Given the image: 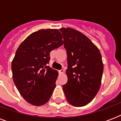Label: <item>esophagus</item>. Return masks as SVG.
<instances>
[{"instance_id": "1", "label": "esophagus", "mask_w": 121, "mask_h": 121, "mask_svg": "<svg viewBox=\"0 0 121 121\" xmlns=\"http://www.w3.org/2000/svg\"><path fill=\"white\" fill-rule=\"evenodd\" d=\"M59 73L60 74H62L64 73V70L63 69H61L60 70H59Z\"/></svg>"}]
</instances>
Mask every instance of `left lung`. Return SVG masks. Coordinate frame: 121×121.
Segmentation results:
<instances>
[{
    "instance_id": "1",
    "label": "left lung",
    "mask_w": 121,
    "mask_h": 121,
    "mask_svg": "<svg viewBox=\"0 0 121 121\" xmlns=\"http://www.w3.org/2000/svg\"><path fill=\"white\" fill-rule=\"evenodd\" d=\"M67 54L68 81L63 85L67 101L75 107L90 103L99 90L104 65L99 49L83 34L61 28Z\"/></svg>"
}]
</instances>
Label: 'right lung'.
Here are the masks:
<instances>
[{"label": "right lung", "instance_id": "right-lung-1", "mask_svg": "<svg viewBox=\"0 0 121 121\" xmlns=\"http://www.w3.org/2000/svg\"><path fill=\"white\" fill-rule=\"evenodd\" d=\"M58 29H40L27 37L16 51L12 62L14 84L32 105L47 103L56 87L58 73L48 66L49 53L63 44Z\"/></svg>", "mask_w": 121, "mask_h": 121}]
</instances>
